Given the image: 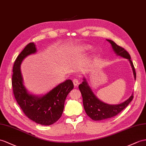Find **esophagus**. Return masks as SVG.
<instances>
[{
	"label": "esophagus",
	"mask_w": 146,
	"mask_h": 146,
	"mask_svg": "<svg viewBox=\"0 0 146 146\" xmlns=\"http://www.w3.org/2000/svg\"><path fill=\"white\" fill-rule=\"evenodd\" d=\"M73 84L74 85V86H77V85L79 84V79H78V78H75L73 80Z\"/></svg>",
	"instance_id": "esophagus-1"
}]
</instances>
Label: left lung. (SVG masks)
Listing matches in <instances>:
<instances>
[{"instance_id": "left-lung-1", "label": "left lung", "mask_w": 146, "mask_h": 146, "mask_svg": "<svg viewBox=\"0 0 146 146\" xmlns=\"http://www.w3.org/2000/svg\"><path fill=\"white\" fill-rule=\"evenodd\" d=\"M111 44L113 50L116 53V54L123 57L124 58L129 59L132 66L135 80L136 78V73L135 71L134 66L132 61L131 60V56L127 51L121 46L116 44L114 41L107 40ZM79 88L81 92L83 98V104L85 111L87 115L90 118L95 121L103 120L108 119L115 116L121 111L125 108L129 104V103L133 100V94L122 104L119 105H108L101 102L95 97L90 88L88 87L86 80L84 79L82 83L79 85Z\"/></svg>"}]
</instances>
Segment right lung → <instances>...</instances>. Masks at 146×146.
I'll list each match as a JSON object with an SVG mask.
<instances>
[{
  "label": "right lung",
  "instance_id": "add662e5",
  "mask_svg": "<svg viewBox=\"0 0 146 146\" xmlns=\"http://www.w3.org/2000/svg\"><path fill=\"white\" fill-rule=\"evenodd\" d=\"M36 51L35 44L30 42L17 56L13 67V92L17 104L28 118L41 125H51L61 118L66 98L74 84L71 80H66L42 97L28 94L23 84L20 64L25 57Z\"/></svg>",
  "mask_w": 146,
  "mask_h": 146
}]
</instances>
